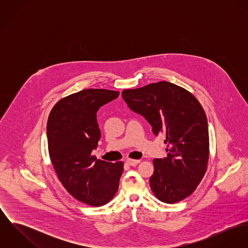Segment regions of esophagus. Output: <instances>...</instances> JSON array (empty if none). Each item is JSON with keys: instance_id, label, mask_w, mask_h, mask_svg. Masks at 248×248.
<instances>
[{"instance_id": "1", "label": "esophagus", "mask_w": 248, "mask_h": 248, "mask_svg": "<svg viewBox=\"0 0 248 248\" xmlns=\"http://www.w3.org/2000/svg\"><path fill=\"white\" fill-rule=\"evenodd\" d=\"M140 162V160H139V159H127L126 160V163L128 164V165H131V166H136V165H138L139 163Z\"/></svg>"}]
</instances>
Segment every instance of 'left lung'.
I'll use <instances>...</instances> for the list:
<instances>
[{"mask_svg": "<svg viewBox=\"0 0 248 248\" xmlns=\"http://www.w3.org/2000/svg\"><path fill=\"white\" fill-rule=\"evenodd\" d=\"M122 97L149 122L155 136L166 137L167 156L154 159L150 177L155 196L166 203L189 197L204 176L209 159L208 123L198 99L166 81L125 90Z\"/></svg>", "mask_w": 248, "mask_h": 248, "instance_id": "left-lung-1", "label": "left lung"}]
</instances>
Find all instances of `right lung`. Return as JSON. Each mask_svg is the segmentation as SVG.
Returning a JSON list of instances; mask_svg holds the SVG:
<instances>
[{"instance_id":"right-lung-1","label":"right lung","mask_w":248,"mask_h":248,"mask_svg":"<svg viewBox=\"0 0 248 248\" xmlns=\"http://www.w3.org/2000/svg\"><path fill=\"white\" fill-rule=\"evenodd\" d=\"M119 92L87 89L61 99L51 109L46 137L49 156L58 178L73 198L92 206H101L115 195L123 162L97 159L101 133L96 112L117 98Z\"/></svg>"}]
</instances>
